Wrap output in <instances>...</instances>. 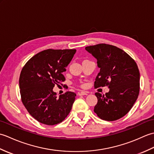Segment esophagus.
I'll return each instance as SVG.
<instances>
[{
	"instance_id": "34e87169",
	"label": "esophagus",
	"mask_w": 154,
	"mask_h": 154,
	"mask_svg": "<svg viewBox=\"0 0 154 154\" xmlns=\"http://www.w3.org/2000/svg\"><path fill=\"white\" fill-rule=\"evenodd\" d=\"M88 92L87 91H81L80 93H78V95L79 96H82V95H87Z\"/></svg>"
}]
</instances>
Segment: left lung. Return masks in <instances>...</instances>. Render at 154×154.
I'll return each instance as SVG.
<instances>
[{
  "instance_id": "8db88e82",
  "label": "left lung",
  "mask_w": 154,
  "mask_h": 154,
  "mask_svg": "<svg viewBox=\"0 0 154 154\" xmlns=\"http://www.w3.org/2000/svg\"><path fill=\"white\" fill-rule=\"evenodd\" d=\"M96 59L100 72L94 87L109 86L105 95L96 93L94 111L100 119L116 120L125 116L138 99L140 72L135 61L125 51L114 45L100 44L85 48Z\"/></svg>"
}]
</instances>
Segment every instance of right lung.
I'll list each match as a JSON object with an SVG mask.
<instances>
[{"label": "right lung", "mask_w": 154, "mask_h": 154, "mask_svg": "<svg viewBox=\"0 0 154 154\" xmlns=\"http://www.w3.org/2000/svg\"><path fill=\"white\" fill-rule=\"evenodd\" d=\"M76 50H44L29 60L21 71L19 86L22 103L35 120L46 125L61 122L69 114L76 94L56 97L55 85L65 80L62 74Z\"/></svg>", "instance_id": "right-lung-1"}]
</instances>
